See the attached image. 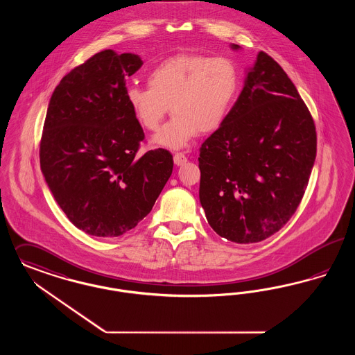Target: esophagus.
I'll return each instance as SVG.
<instances>
[{
    "label": "esophagus",
    "mask_w": 355,
    "mask_h": 355,
    "mask_svg": "<svg viewBox=\"0 0 355 355\" xmlns=\"http://www.w3.org/2000/svg\"><path fill=\"white\" fill-rule=\"evenodd\" d=\"M173 158H174V164H175V165H178V166H180V165H184V162L187 161V157L184 156L182 152L175 153Z\"/></svg>",
    "instance_id": "esophagus-1"
}]
</instances>
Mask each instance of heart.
<instances>
[{
    "label": "heart",
    "instance_id": "heart-1",
    "mask_svg": "<svg viewBox=\"0 0 355 355\" xmlns=\"http://www.w3.org/2000/svg\"><path fill=\"white\" fill-rule=\"evenodd\" d=\"M241 89L236 63L227 57L178 54L148 72V85H129L128 107L144 129L155 132L171 111L174 117L159 130L155 142L182 148L197 133L222 127Z\"/></svg>",
    "mask_w": 355,
    "mask_h": 355
}]
</instances>
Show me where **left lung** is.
<instances>
[{"label":"left lung","instance_id":"obj_1","mask_svg":"<svg viewBox=\"0 0 355 355\" xmlns=\"http://www.w3.org/2000/svg\"><path fill=\"white\" fill-rule=\"evenodd\" d=\"M315 152L306 104L282 66L260 51L227 120L199 149L209 225L239 244L270 238L296 213Z\"/></svg>","mask_w":355,"mask_h":355}]
</instances>
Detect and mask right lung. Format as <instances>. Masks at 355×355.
<instances>
[{
  "label": "right lung",
  "instance_id": "1",
  "mask_svg": "<svg viewBox=\"0 0 355 355\" xmlns=\"http://www.w3.org/2000/svg\"><path fill=\"white\" fill-rule=\"evenodd\" d=\"M135 54L104 50L69 72L53 92L40 144L44 180L73 226L116 238L150 213L173 171L166 149L137 157L145 135L128 107Z\"/></svg>",
  "mask_w": 355,
  "mask_h": 355
}]
</instances>
